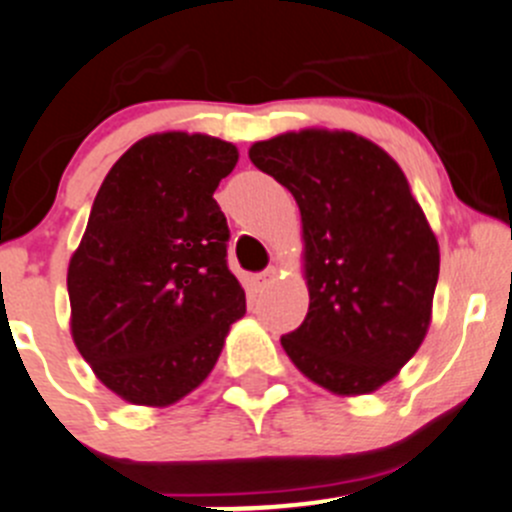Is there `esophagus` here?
I'll return each instance as SVG.
<instances>
[{"mask_svg":"<svg viewBox=\"0 0 512 512\" xmlns=\"http://www.w3.org/2000/svg\"><path fill=\"white\" fill-rule=\"evenodd\" d=\"M276 273H278V268L276 266H268L266 271H261L258 273V286H268V283L273 281V278H276Z\"/></svg>","mask_w":512,"mask_h":512,"instance_id":"esophagus-1","label":"esophagus"}]
</instances>
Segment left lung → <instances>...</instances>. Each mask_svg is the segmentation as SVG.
Masks as SVG:
<instances>
[{
  "instance_id": "1",
  "label": "left lung",
  "mask_w": 512,
  "mask_h": 512,
  "mask_svg": "<svg viewBox=\"0 0 512 512\" xmlns=\"http://www.w3.org/2000/svg\"><path fill=\"white\" fill-rule=\"evenodd\" d=\"M249 159L301 209L311 301L283 351L336 396L378 391L421 348L440 268L406 174L353 131H288L256 141Z\"/></svg>"
}]
</instances>
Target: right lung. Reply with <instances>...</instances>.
<instances>
[{
	"mask_svg": "<svg viewBox=\"0 0 512 512\" xmlns=\"http://www.w3.org/2000/svg\"><path fill=\"white\" fill-rule=\"evenodd\" d=\"M236 161L216 136L151 134L111 166L91 206L67 273L72 336L96 378L134 406L189 396L246 313L214 199Z\"/></svg>",
	"mask_w": 512,
	"mask_h": 512,
	"instance_id": "obj_1",
	"label": "right lung"
}]
</instances>
